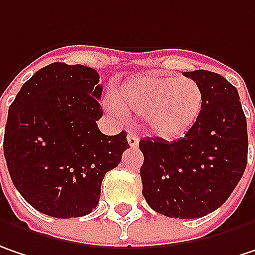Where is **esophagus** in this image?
<instances>
[{"label": "esophagus", "mask_w": 255, "mask_h": 255, "mask_svg": "<svg viewBox=\"0 0 255 255\" xmlns=\"http://www.w3.org/2000/svg\"><path fill=\"white\" fill-rule=\"evenodd\" d=\"M127 140H128V144H129V147H132V148H135L137 145H138V137L135 135V134H128L127 135Z\"/></svg>", "instance_id": "obj_1"}]
</instances>
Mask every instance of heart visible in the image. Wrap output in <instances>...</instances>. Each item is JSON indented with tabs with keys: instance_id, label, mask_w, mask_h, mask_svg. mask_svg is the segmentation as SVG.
Masks as SVG:
<instances>
[{
	"instance_id": "heart-1",
	"label": "heart",
	"mask_w": 255,
	"mask_h": 255,
	"mask_svg": "<svg viewBox=\"0 0 255 255\" xmlns=\"http://www.w3.org/2000/svg\"><path fill=\"white\" fill-rule=\"evenodd\" d=\"M105 107L114 117L123 118L126 110L142 115L147 128L160 138L185 135L202 113L203 92L190 78L144 73L129 78Z\"/></svg>"
}]
</instances>
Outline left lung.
Listing matches in <instances>:
<instances>
[{
  "label": "left lung",
  "mask_w": 255,
  "mask_h": 255,
  "mask_svg": "<svg viewBox=\"0 0 255 255\" xmlns=\"http://www.w3.org/2000/svg\"><path fill=\"white\" fill-rule=\"evenodd\" d=\"M183 75L202 88V113L180 140L142 138L140 176L151 209L192 219L214 212L230 198L247 166L248 135L235 86L209 70Z\"/></svg>",
  "instance_id": "8db88e82"
}]
</instances>
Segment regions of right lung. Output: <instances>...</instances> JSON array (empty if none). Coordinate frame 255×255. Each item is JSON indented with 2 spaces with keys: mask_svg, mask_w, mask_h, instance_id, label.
Here are the masks:
<instances>
[{
  "mask_svg": "<svg viewBox=\"0 0 255 255\" xmlns=\"http://www.w3.org/2000/svg\"><path fill=\"white\" fill-rule=\"evenodd\" d=\"M95 69L56 62L24 83L8 110L4 156L11 180L38 212L78 218L97 208L105 173L121 161L127 132L105 135Z\"/></svg>",
  "mask_w": 255,
  "mask_h": 255,
  "instance_id": "add662e5",
  "label": "right lung"
}]
</instances>
